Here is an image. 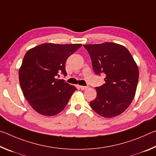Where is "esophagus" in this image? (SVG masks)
<instances>
[{
  "label": "esophagus",
  "instance_id": "obj_1",
  "mask_svg": "<svg viewBox=\"0 0 156 156\" xmlns=\"http://www.w3.org/2000/svg\"><path fill=\"white\" fill-rule=\"evenodd\" d=\"M80 87V88L82 89V90H84V89H87L88 88L87 86H79Z\"/></svg>",
  "mask_w": 156,
  "mask_h": 156
}]
</instances>
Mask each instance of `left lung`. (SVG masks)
Listing matches in <instances>:
<instances>
[{
  "mask_svg": "<svg viewBox=\"0 0 156 156\" xmlns=\"http://www.w3.org/2000/svg\"><path fill=\"white\" fill-rule=\"evenodd\" d=\"M90 55L97 75L104 73L105 83L96 87V98L90 106L105 118L120 115L127 109L135 96L139 71L129 50L113 43L84 44Z\"/></svg>",
  "mask_w": 156,
  "mask_h": 156,
  "instance_id": "left-lung-1",
  "label": "left lung"
}]
</instances>
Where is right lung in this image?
I'll list each match as a JSON object with an SVG mask.
<instances>
[{
    "mask_svg": "<svg viewBox=\"0 0 156 156\" xmlns=\"http://www.w3.org/2000/svg\"><path fill=\"white\" fill-rule=\"evenodd\" d=\"M81 44L45 43L26 53L19 69V81L24 96L40 114L52 116L64 109L76 89L60 80V73L67 76L66 60Z\"/></svg>",
    "mask_w": 156,
    "mask_h": 156,
    "instance_id": "obj_1",
    "label": "right lung"
}]
</instances>
